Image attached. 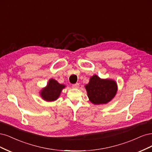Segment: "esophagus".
Segmentation results:
<instances>
[{"mask_svg":"<svg viewBox=\"0 0 152 152\" xmlns=\"http://www.w3.org/2000/svg\"><path fill=\"white\" fill-rule=\"evenodd\" d=\"M72 87L73 88H78L80 87V84L79 83H76V84H74L72 85Z\"/></svg>","mask_w":152,"mask_h":152,"instance_id":"1","label":"esophagus"}]
</instances>
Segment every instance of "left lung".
<instances>
[{
    "instance_id": "8db88e82",
    "label": "left lung",
    "mask_w": 152,
    "mask_h": 152,
    "mask_svg": "<svg viewBox=\"0 0 152 152\" xmlns=\"http://www.w3.org/2000/svg\"><path fill=\"white\" fill-rule=\"evenodd\" d=\"M89 100L94 105L108 104L115 97L118 88L117 82L112 79H102L96 75L90 78L85 86Z\"/></svg>"
}]
</instances>
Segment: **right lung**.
<instances>
[{
    "label": "right lung",
    "instance_id": "add662e5",
    "mask_svg": "<svg viewBox=\"0 0 152 152\" xmlns=\"http://www.w3.org/2000/svg\"><path fill=\"white\" fill-rule=\"evenodd\" d=\"M66 85L60 84L54 79H50L45 87L39 92L42 99L46 102H54L60 96L62 90L65 88Z\"/></svg>",
    "mask_w": 152,
    "mask_h": 152
}]
</instances>
